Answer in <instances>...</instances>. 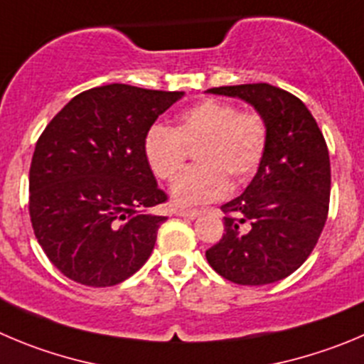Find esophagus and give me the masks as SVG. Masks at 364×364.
Instances as JSON below:
<instances>
[{"instance_id":"34e87169","label":"esophagus","mask_w":364,"mask_h":364,"mask_svg":"<svg viewBox=\"0 0 364 364\" xmlns=\"http://www.w3.org/2000/svg\"><path fill=\"white\" fill-rule=\"evenodd\" d=\"M176 215L185 217V219H196V217L201 215V212H199V210H183V208H179V210H176Z\"/></svg>"}]
</instances>
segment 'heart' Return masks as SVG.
I'll return each instance as SVG.
<instances>
[{
	"label": "heart",
	"instance_id": "obj_1",
	"mask_svg": "<svg viewBox=\"0 0 364 364\" xmlns=\"http://www.w3.org/2000/svg\"><path fill=\"white\" fill-rule=\"evenodd\" d=\"M269 129L257 111H239L230 102L203 100L178 117L176 127L152 124L144 136V156L156 178L172 181L196 147L198 166L172 185L178 205H201L224 198L233 185L246 183L267 151Z\"/></svg>",
	"mask_w": 364,
	"mask_h": 364
}]
</instances>
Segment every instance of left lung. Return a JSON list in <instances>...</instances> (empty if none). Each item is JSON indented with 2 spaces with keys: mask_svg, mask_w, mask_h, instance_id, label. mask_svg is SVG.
I'll use <instances>...</instances> for the list:
<instances>
[{
  "mask_svg": "<svg viewBox=\"0 0 364 364\" xmlns=\"http://www.w3.org/2000/svg\"><path fill=\"white\" fill-rule=\"evenodd\" d=\"M208 93L253 105L266 118L269 141L253 181L220 206L223 239L206 260L233 284H273L307 260L323 232L331 199L327 144L311 111L289 91L259 82Z\"/></svg>",
  "mask_w": 364,
  "mask_h": 364,
  "instance_id": "obj_1",
  "label": "left lung"
}]
</instances>
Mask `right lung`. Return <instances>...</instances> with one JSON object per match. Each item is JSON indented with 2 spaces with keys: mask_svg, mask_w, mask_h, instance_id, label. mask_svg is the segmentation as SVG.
Listing matches in <instances>:
<instances>
[{
  "mask_svg": "<svg viewBox=\"0 0 364 364\" xmlns=\"http://www.w3.org/2000/svg\"><path fill=\"white\" fill-rule=\"evenodd\" d=\"M183 91L107 84L71 98L46 125L30 165V219L50 262L70 280L109 287L151 257L166 201L144 136Z\"/></svg>",
  "mask_w": 364,
  "mask_h": 364,
  "instance_id": "right-lung-1",
  "label": "right lung"
}]
</instances>
